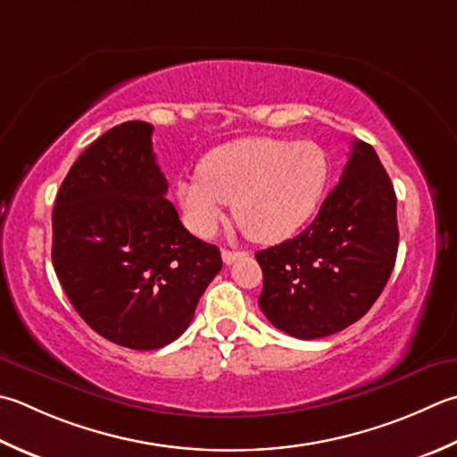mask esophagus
<instances>
[{
  "mask_svg": "<svg viewBox=\"0 0 457 457\" xmlns=\"http://www.w3.org/2000/svg\"><path fill=\"white\" fill-rule=\"evenodd\" d=\"M241 255H244V252H229V249H221V262L226 265H231Z\"/></svg>",
  "mask_w": 457,
  "mask_h": 457,
  "instance_id": "obj_1",
  "label": "esophagus"
}]
</instances>
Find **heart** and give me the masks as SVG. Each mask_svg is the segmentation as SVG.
<instances>
[{
	"label": "heart",
	"instance_id": "heart-1",
	"mask_svg": "<svg viewBox=\"0 0 457 457\" xmlns=\"http://www.w3.org/2000/svg\"><path fill=\"white\" fill-rule=\"evenodd\" d=\"M327 180V152L315 142L239 138L208 152L198 176L176 184V200L195 236L210 237L223 208L234 202V218L245 236L275 244L311 216Z\"/></svg>",
	"mask_w": 457,
	"mask_h": 457
}]
</instances>
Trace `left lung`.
<instances>
[{
	"label": "left lung",
	"instance_id": "obj_1",
	"mask_svg": "<svg viewBox=\"0 0 457 457\" xmlns=\"http://www.w3.org/2000/svg\"><path fill=\"white\" fill-rule=\"evenodd\" d=\"M396 194L378 154L362 140L309 228L255 253L259 307L291 337L323 338L364 317L395 270Z\"/></svg>",
	"mask_w": 457,
	"mask_h": 457
}]
</instances>
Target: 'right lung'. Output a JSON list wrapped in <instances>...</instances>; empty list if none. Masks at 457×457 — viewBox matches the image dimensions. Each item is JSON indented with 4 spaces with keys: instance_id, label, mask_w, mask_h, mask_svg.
Instances as JSON below:
<instances>
[{
    "instance_id": "1",
    "label": "right lung",
    "mask_w": 457,
    "mask_h": 457,
    "mask_svg": "<svg viewBox=\"0 0 457 457\" xmlns=\"http://www.w3.org/2000/svg\"><path fill=\"white\" fill-rule=\"evenodd\" d=\"M152 124L129 120L98 137L61 184L53 267L95 333L132 351L176 341L221 270L220 249L194 237L164 195Z\"/></svg>"
}]
</instances>
